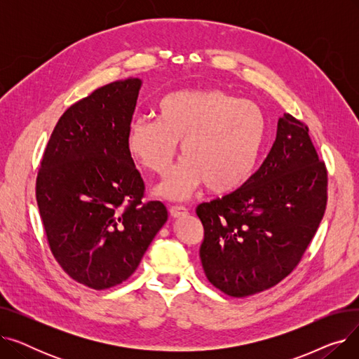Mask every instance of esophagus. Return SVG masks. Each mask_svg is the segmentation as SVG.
I'll use <instances>...</instances> for the list:
<instances>
[{
    "label": "esophagus",
    "instance_id": "34e87169",
    "mask_svg": "<svg viewBox=\"0 0 359 359\" xmlns=\"http://www.w3.org/2000/svg\"><path fill=\"white\" fill-rule=\"evenodd\" d=\"M170 215H172L173 218L184 217V215H187V208H184V206H182V205H173V206H170Z\"/></svg>",
    "mask_w": 359,
    "mask_h": 359
}]
</instances>
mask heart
<instances>
[{
    "label": "heart",
    "mask_w": 359,
    "mask_h": 359,
    "mask_svg": "<svg viewBox=\"0 0 359 359\" xmlns=\"http://www.w3.org/2000/svg\"><path fill=\"white\" fill-rule=\"evenodd\" d=\"M266 140L263 111L222 90H176L157 103V118L134 119L126 129L130 160L164 175L177 145L183 158L156 187L168 201L189 198L205 184L211 194H230L246 183Z\"/></svg>",
    "instance_id": "b5f03b06"
}]
</instances>
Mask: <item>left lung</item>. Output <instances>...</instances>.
Segmentation results:
<instances>
[{"instance_id": "left-lung-1", "label": "left lung", "mask_w": 359, "mask_h": 359, "mask_svg": "<svg viewBox=\"0 0 359 359\" xmlns=\"http://www.w3.org/2000/svg\"><path fill=\"white\" fill-rule=\"evenodd\" d=\"M326 202L327 172L309 128L284 113L257 172L237 191L198 205L206 278L237 298L276 285L303 257Z\"/></svg>"}]
</instances>
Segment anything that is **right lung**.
<instances>
[{"mask_svg": "<svg viewBox=\"0 0 359 359\" xmlns=\"http://www.w3.org/2000/svg\"><path fill=\"white\" fill-rule=\"evenodd\" d=\"M141 86L140 79L119 80L68 107L36 180L52 255L93 290L134 273L168 217L160 201L141 202L145 186L125 145Z\"/></svg>", "mask_w": 359, "mask_h": 359, "instance_id": "1", "label": "right lung"}]
</instances>
